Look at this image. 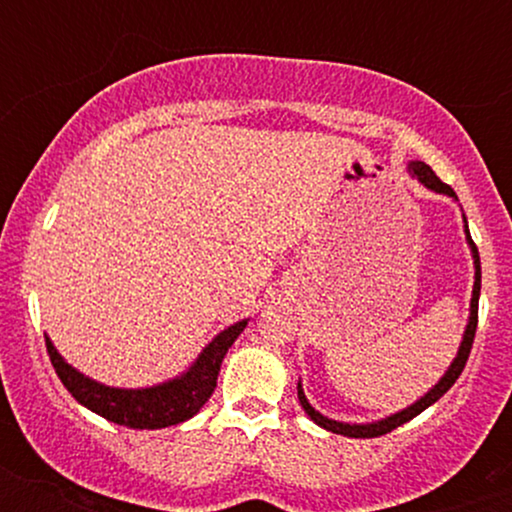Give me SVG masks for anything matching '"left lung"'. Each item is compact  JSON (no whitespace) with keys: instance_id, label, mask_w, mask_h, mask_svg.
<instances>
[{"instance_id":"1","label":"left lung","mask_w":512,"mask_h":512,"mask_svg":"<svg viewBox=\"0 0 512 512\" xmlns=\"http://www.w3.org/2000/svg\"><path fill=\"white\" fill-rule=\"evenodd\" d=\"M411 170H414V175H418V180H421L426 188L436 190V193H446L451 195V198H456V193H453L451 185L443 183L441 178H438L436 173L431 170V165L426 163H414L409 165ZM466 237H468V245H471L473 250V262H476V285H473V299H471V319H468V327H466V334H463V342H461V349H458V356L453 359V364L448 366V371L443 374V379L438 381L436 386H433L431 391H428L423 399H418L414 406H409V409L399 411V414L384 418V421H376V423H364V426H352V423H339V421H332V418L322 416L319 411H314L312 406H309V401L304 399V391H302V384L297 386V396H299V404H302V409L307 411V416L312 418L317 426L327 428V431L332 433H342V436H349V438H376V436H384V433H391L394 428L404 426L406 421H411V418L421 414V411H426L428 406L436 404L438 399H441L443 394H446L448 389H451L453 384H456V379L461 376V371L466 369V361H468V354H471L473 349V339H476V329H478V297H480V255H478V247L476 242H473L471 232H468V225H466Z\"/></svg>"}]
</instances>
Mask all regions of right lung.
I'll use <instances>...</instances> for the list:
<instances>
[{"label": "right lung", "mask_w": 512, "mask_h": 512, "mask_svg": "<svg viewBox=\"0 0 512 512\" xmlns=\"http://www.w3.org/2000/svg\"><path fill=\"white\" fill-rule=\"evenodd\" d=\"M245 324L247 322L242 319V322L220 332L203 349L198 361L190 366L188 374H183L180 379L165 381L160 386H151V389H111V386L86 379L84 374L71 369L61 359L54 344L49 342V337H46V352H49V359L61 384L86 409L126 428H165L188 421L203 409L205 401L213 396L215 386H218L220 364H223L227 349L240 337Z\"/></svg>", "instance_id": "add662e5"}]
</instances>
